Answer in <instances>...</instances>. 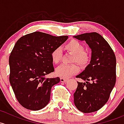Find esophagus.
I'll return each instance as SVG.
<instances>
[{
    "label": "esophagus",
    "instance_id": "1",
    "mask_svg": "<svg viewBox=\"0 0 124 124\" xmlns=\"http://www.w3.org/2000/svg\"><path fill=\"white\" fill-rule=\"evenodd\" d=\"M60 79H61V83H66V82L68 81L67 78H62V77L60 78Z\"/></svg>",
    "mask_w": 124,
    "mask_h": 124
}]
</instances>
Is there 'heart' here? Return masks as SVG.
<instances>
[{
    "instance_id": "obj_1",
    "label": "heart",
    "mask_w": 124,
    "mask_h": 124,
    "mask_svg": "<svg viewBox=\"0 0 124 124\" xmlns=\"http://www.w3.org/2000/svg\"><path fill=\"white\" fill-rule=\"evenodd\" d=\"M65 49L73 54L71 62H77L81 65L87 64L89 61V57L84 52V46L76 40H72L64 46ZM52 61L54 63H58L62 57V50L60 47H56L51 52ZM79 71V68L77 65L62 64L56 70V74L62 78H68Z\"/></svg>"
}]
</instances>
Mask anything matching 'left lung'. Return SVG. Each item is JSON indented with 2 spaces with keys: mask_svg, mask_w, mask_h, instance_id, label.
<instances>
[{
  "mask_svg": "<svg viewBox=\"0 0 124 124\" xmlns=\"http://www.w3.org/2000/svg\"><path fill=\"white\" fill-rule=\"evenodd\" d=\"M73 37L85 41L92 50L90 64L76 76L85 82L77 81V88L74 94V104L79 111L92 113L106 103L115 85L116 57L110 45L97 32Z\"/></svg>",
  "mask_w": 124,
  "mask_h": 124,
  "instance_id": "1",
  "label": "left lung"
}]
</instances>
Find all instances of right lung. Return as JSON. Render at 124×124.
Here are the masks:
<instances>
[{"label":"right lung","instance_id":"obj_1","mask_svg":"<svg viewBox=\"0 0 124 124\" xmlns=\"http://www.w3.org/2000/svg\"><path fill=\"white\" fill-rule=\"evenodd\" d=\"M36 31L16 41L9 59V81L18 102L24 108L39 110L49 103L51 88L59 77L46 78L54 71L51 52L67 40Z\"/></svg>","mask_w":124,"mask_h":124}]
</instances>
